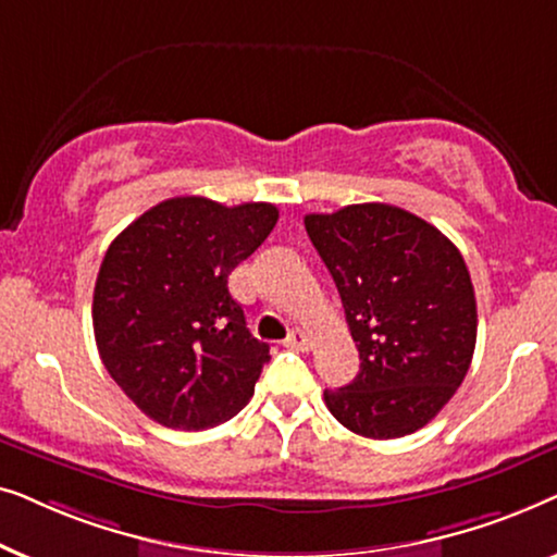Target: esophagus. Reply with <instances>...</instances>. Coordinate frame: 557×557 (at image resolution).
Returning a JSON list of instances; mask_svg holds the SVG:
<instances>
[{
  "label": "esophagus",
  "instance_id": "esophagus-1",
  "mask_svg": "<svg viewBox=\"0 0 557 557\" xmlns=\"http://www.w3.org/2000/svg\"><path fill=\"white\" fill-rule=\"evenodd\" d=\"M286 347H292V349H309V337H307V332H301V330H294L292 334H288L286 337V342H284Z\"/></svg>",
  "mask_w": 557,
  "mask_h": 557
}]
</instances>
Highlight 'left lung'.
<instances>
[{"label":"left lung","instance_id":"1","mask_svg":"<svg viewBox=\"0 0 557 557\" xmlns=\"http://www.w3.org/2000/svg\"><path fill=\"white\" fill-rule=\"evenodd\" d=\"M304 225L360 352L352 383L324 391L326 408L364 438L423 429L467 377L476 345L474 286L459 248L385 202L311 212Z\"/></svg>","mask_w":557,"mask_h":557}]
</instances>
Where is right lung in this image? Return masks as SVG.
<instances>
[{
  "instance_id": "add662e5",
  "label": "right lung",
  "mask_w": 557,
  "mask_h": 557,
  "mask_svg": "<svg viewBox=\"0 0 557 557\" xmlns=\"http://www.w3.org/2000/svg\"><path fill=\"white\" fill-rule=\"evenodd\" d=\"M276 205L172 197L106 250L94 292L98 355L141 413L174 431L227 421L271 360L227 276L269 238Z\"/></svg>"
}]
</instances>
